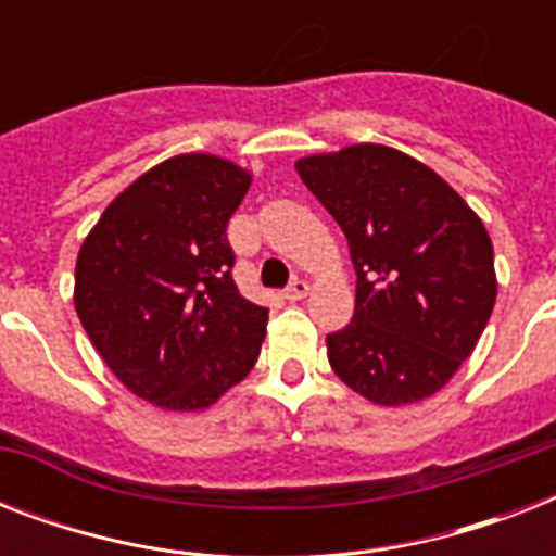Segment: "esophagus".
<instances>
[{"mask_svg": "<svg viewBox=\"0 0 556 556\" xmlns=\"http://www.w3.org/2000/svg\"><path fill=\"white\" fill-rule=\"evenodd\" d=\"M308 291H312V286H308L305 279H294V282L286 288V300H288V303H296V300L308 296Z\"/></svg>", "mask_w": 556, "mask_h": 556, "instance_id": "esophagus-1", "label": "esophagus"}]
</instances>
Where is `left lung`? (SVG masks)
Returning <instances> with one entry per match:
<instances>
[{
	"label": "left lung",
	"instance_id": "obj_1",
	"mask_svg": "<svg viewBox=\"0 0 556 556\" xmlns=\"http://www.w3.org/2000/svg\"><path fill=\"white\" fill-rule=\"evenodd\" d=\"M349 239L355 317L326 338L329 364L378 406L435 395L470 357L496 303L482 218L427 164L383 143L296 161Z\"/></svg>",
	"mask_w": 556,
	"mask_h": 556
}]
</instances>
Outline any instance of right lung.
<instances>
[{
  "label": "right lung",
  "instance_id": "obj_1",
  "mask_svg": "<svg viewBox=\"0 0 556 556\" xmlns=\"http://www.w3.org/2000/svg\"><path fill=\"white\" fill-rule=\"evenodd\" d=\"M253 176L207 152L147 169L83 239L74 308L132 395L199 413L260 357L268 308L239 294L227 222Z\"/></svg>",
  "mask_w": 556,
  "mask_h": 556
}]
</instances>
